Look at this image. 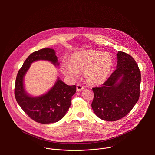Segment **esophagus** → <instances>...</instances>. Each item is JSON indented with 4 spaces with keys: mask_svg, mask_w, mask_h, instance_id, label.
<instances>
[{
    "mask_svg": "<svg viewBox=\"0 0 155 155\" xmlns=\"http://www.w3.org/2000/svg\"><path fill=\"white\" fill-rule=\"evenodd\" d=\"M84 89V87L80 84L77 85V91H82Z\"/></svg>",
    "mask_w": 155,
    "mask_h": 155,
    "instance_id": "1",
    "label": "esophagus"
}]
</instances>
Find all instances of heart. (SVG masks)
Instances as JSON below:
<instances>
[{
    "label": "heart",
    "instance_id": "b5f03b06",
    "mask_svg": "<svg viewBox=\"0 0 155 155\" xmlns=\"http://www.w3.org/2000/svg\"><path fill=\"white\" fill-rule=\"evenodd\" d=\"M114 66V59L108 53L87 50L73 53L69 64L62 67V73L76 78L77 73L84 71V79L91 86H100L109 77Z\"/></svg>",
    "mask_w": 155,
    "mask_h": 155
}]
</instances>
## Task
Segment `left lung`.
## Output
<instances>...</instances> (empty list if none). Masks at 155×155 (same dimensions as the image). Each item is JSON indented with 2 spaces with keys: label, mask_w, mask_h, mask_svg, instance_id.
Wrapping results in <instances>:
<instances>
[{
  "label": "left lung",
  "mask_w": 155,
  "mask_h": 155,
  "mask_svg": "<svg viewBox=\"0 0 155 155\" xmlns=\"http://www.w3.org/2000/svg\"><path fill=\"white\" fill-rule=\"evenodd\" d=\"M117 59V69L102 86L93 88L92 108L105 121H117L125 117L140 96L141 75L137 64L123 51H118Z\"/></svg>",
  "instance_id": "left-lung-1"
}]
</instances>
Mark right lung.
I'll use <instances>...</instances> for the list:
<instances>
[{
    "instance_id": "right-lung-1",
    "label": "right lung",
    "mask_w": 155,
    "mask_h": 155,
    "mask_svg": "<svg viewBox=\"0 0 155 155\" xmlns=\"http://www.w3.org/2000/svg\"><path fill=\"white\" fill-rule=\"evenodd\" d=\"M55 51L51 48H43L30 54L19 70L15 82V96L19 105L34 121L49 124L61 120L71 104L72 96L76 92V86H69L58 78L56 82L46 94L32 97L26 93L24 87V77L31 64L38 60L51 62L59 65Z\"/></svg>"
}]
</instances>
